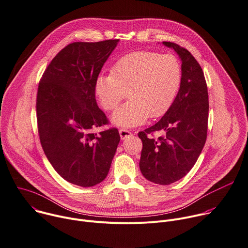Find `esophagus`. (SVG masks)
<instances>
[{
    "mask_svg": "<svg viewBox=\"0 0 248 248\" xmlns=\"http://www.w3.org/2000/svg\"><path fill=\"white\" fill-rule=\"evenodd\" d=\"M120 135H121V138L124 140L125 139L126 137H129L132 135V132L127 130V129H120Z\"/></svg>",
    "mask_w": 248,
    "mask_h": 248,
    "instance_id": "esophagus-1",
    "label": "esophagus"
}]
</instances>
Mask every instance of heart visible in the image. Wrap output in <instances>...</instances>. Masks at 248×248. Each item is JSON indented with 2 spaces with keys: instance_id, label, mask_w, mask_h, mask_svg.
I'll return each mask as SVG.
<instances>
[{
  "instance_id": "heart-1",
  "label": "heart",
  "mask_w": 248,
  "mask_h": 248,
  "mask_svg": "<svg viewBox=\"0 0 248 248\" xmlns=\"http://www.w3.org/2000/svg\"><path fill=\"white\" fill-rule=\"evenodd\" d=\"M181 76L174 55L136 51L120 58L110 74L97 77L95 94L106 111L115 110L127 94L129 99L113 114L112 123L133 127L169 110L180 88Z\"/></svg>"
}]
</instances>
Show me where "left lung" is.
I'll list each match as a JSON object with an SVG mask.
<instances>
[{
  "label": "left lung",
  "mask_w": 248,
  "mask_h": 248,
  "mask_svg": "<svg viewBox=\"0 0 248 248\" xmlns=\"http://www.w3.org/2000/svg\"><path fill=\"white\" fill-rule=\"evenodd\" d=\"M179 55L181 84L164 116L138 133L143 148L139 168L143 176L155 184L170 185L183 178L195 166L207 136L208 93L202 69L189 50L175 43L162 42ZM160 131L154 140L149 135Z\"/></svg>",
  "instance_id": "left-lung-1"
}]
</instances>
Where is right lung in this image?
I'll list each match as a JSON object with an SVG mask.
<instances>
[{"label":"right lung","instance_id":"right-lung-1","mask_svg":"<svg viewBox=\"0 0 248 248\" xmlns=\"http://www.w3.org/2000/svg\"><path fill=\"white\" fill-rule=\"evenodd\" d=\"M118 42L66 46L39 84L36 108L43 150L62 178L80 187L106 178L121 140L115 127L93 132L109 124L96 103L95 81Z\"/></svg>","mask_w":248,"mask_h":248}]
</instances>
